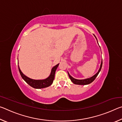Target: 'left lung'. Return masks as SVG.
Here are the masks:
<instances>
[{
  "mask_svg": "<svg viewBox=\"0 0 122 122\" xmlns=\"http://www.w3.org/2000/svg\"><path fill=\"white\" fill-rule=\"evenodd\" d=\"M96 38V36H95ZM96 40H97V38H96ZM98 42V41H97ZM102 62H101V66H100V69H99L97 73L95 75H94L93 76H92V77H91L90 78H86V79H84V80H77V79H75V78H73L72 76H71L70 75V74H69L68 72V75H69V77L70 78V79H71V81H72L73 83L75 84H78V85H86V84H89L92 83V82H93L95 79L96 77H97V76L98 75V74L100 73V71H101V68H102Z\"/></svg>",
  "mask_w": 122,
  "mask_h": 122,
  "instance_id": "1",
  "label": "left lung"
}]
</instances>
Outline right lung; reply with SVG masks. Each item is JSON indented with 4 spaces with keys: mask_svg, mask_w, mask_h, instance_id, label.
<instances>
[{
    "mask_svg": "<svg viewBox=\"0 0 122 122\" xmlns=\"http://www.w3.org/2000/svg\"><path fill=\"white\" fill-rule=\"evenodd\" d=\"M59 65L57 64L56 66H55L52 69H51V71L50 75L48 77H47L46 79L44 80H33L31 79V78L27 77L24 74L22 73L21 70H20V68L18 66V68H19V71L20 74V75L23 78L24 80L30 86L32 87L36 88V89H41L48 87V86H50L51 84L53 83V82L54 81L55 77V73L56 71V70L57 69V67Z\"/></svg>",
    "mask_w": 122,
    "mask_h": 122,
    "instance_id": "add662e5",
    "label": "right lung"
}]
</instances>
